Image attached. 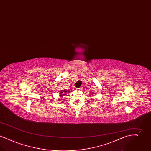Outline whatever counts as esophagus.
<instances>
[{"mask_svg": "<svg viewBox=\"0 0 151 151\" xmlns=\"http://www.w3.org/2000/svg\"><path fill=\"white\" fill-rule=\"evenodd\" d=\"M82 89H83V87H81H81H80L79 88H78V90H79V91H81Z\"/></svg>", "mask_w": 151, "mask_h": 151, "instance_id": "obj_1", "label": "esophagus"}]
</instances>
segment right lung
<instances>
[{
  "label": "right lung",
  "mask_w": 151,
  "mask_h": 151,
  "mask_svg": "<svg viewBox=\"0 0 151 151\" xmlns=\"http://www.w3.org/2000/svg\"><path fill=\"white\" fill-rule=\"evenodd\" d=\"M67 92H68V91H65H65H61V92H60V96L62 97V96H63V95H64ZM60 99H59V100H60Z\"/></svg>",
  "instance_id": "add662e5"
}]
</instances>
